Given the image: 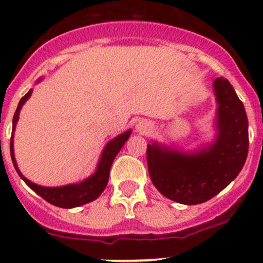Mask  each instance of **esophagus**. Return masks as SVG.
I'll return each instance as SVG.
<instances>
[{
  "label": "esophagus",
  "instance_id": "1",
  "mask_svg": "<svg viewBox=\"0 0 263 263\" xmlns=\"http://www.w3.org/2000/svg\"><path fill=\"white\" fill-rule=\"evenodd\" d=\"M136 127H137V131L140 132V134H142V135H145V134H147V132H149V129L152 128L151 123H149L148 121H146V120L140 121V122L137 123Z\"/></svg>",
  "mask_w": 263,
  "mask_h": 263
}]
</instances>
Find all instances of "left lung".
I'll list each match as a JSON object with an SVG mask.
<instances>
[{"label":"left lung","instance_id":"obj_1","mask_svg":"<svg viewBox=\"0 0 263 263\" xmlns=\"http://www.w3.org/2000/svg\"><path fill=\"white\" fill-rule=\"evenodd\" d=\"M218 135L212 145L183 154L157 143L147 145L149 177L164 197L183 204L211 200L237 177L249 154V120L229 80L213 82Z\"/></svg>","mask_w":263,"mask_h":263}]
</instances>
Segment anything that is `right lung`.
<instances>
[{"label":"right lung","mask_w":263,"mask_h":263,"mask_svg":"<svg viewBox=\"0 0 263 263\" xmlns=\"http://www.w3.org/2000/svg\"><path fill=\"white\" fill-rule=\"evenodd\" d=\"M31 93H32V89H30V91L22 97L18 106H17V109L16 112H14L12 121V131H14L17 120H18L20 109L24 106L26 101L28 100V97L31 96ZM129 135H131V129H128L125 134L120 135V136L115 137L114 140L109 141L105 148H103L102 155H101V160L99 164H97L96 172L92 176H89L88 178H86L85 181L76 184H66V186L62 187H42L31 182L30 180H27V178L20 172V170L17 168V163L13 155V136H11L10 143L11 158H12L13 166L14 168H16L17 174L20 175V177H21L22 180L27 183V186L30 187V189H32L37 195L41 196L43 200L50 202L53 206L62 207V209H73V207L82 206V204L96 200L101 193L103 192V190L107 186L109 170H111L112 162H114L115 157H116V155L120 152V149L122 148V146L125 145L126 141L128 140Z\"/></svg>","instance_id":"right-lung-1"}]
</instances>
